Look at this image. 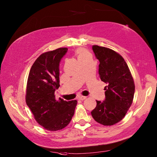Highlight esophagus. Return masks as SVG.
<instances>
[{"label":"esophagus","mask_w":157,"mask_h":157,"mask_svg":"<svg viewBox=\"0 0 157 157\" xmlns=\"http://www.w3.org/2000/svg\"><path fill=\"white\" fill-rule=\"evenodd\" d=\"M86 98V96H79L78 97V99L80 100V101H84V100H85Z\"/></svg>","instance_id":"34e87169"}]
</instances>
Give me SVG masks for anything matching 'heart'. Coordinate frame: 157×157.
I'll list each match as a JSON object with an SVG mask.
<instances>
[{
	"label": "heart",
	"mask_w": 157,
	"mask_h": 157,
	"mask_svg": "<svg viewBox=\"0 0 157 157\" xmlns=\"http://www.w3.org/2000/svg\"><path fill=\"white\" fill-rule=\"evenodd\" d=\"M76 55H78V58L79 59V61H81V60L87 58L88 56H90L89 52L87 51V50L84 48H79L77 50Z\"/></svg>",
	"instance_id": "heart-1"
}]
</instances>
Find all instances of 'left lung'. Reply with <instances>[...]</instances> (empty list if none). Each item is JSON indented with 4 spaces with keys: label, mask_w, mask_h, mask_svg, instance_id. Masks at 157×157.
I'll use <instances>...</instances> for the list:
<instances>
[{
    "label": "left lung",
    "mask_w": 157,
    "mask_h": 157,
    "mask_svg": "<svg viewBox=\"0 0 157 157\" xmlns=\"http://www.w3.org/2000/svg\"><path fill=\"white\" fill-rule=\"evenodd\" d=\"M92 50L100 62V78L108 86L105 88V100L96 101L91 114L100 124L113 125L121 121L132 104L134 81L125 61L118 52L97 45H93Z\"/></svg>",
    "instance_id": "8db88e82"
}]
</instances>
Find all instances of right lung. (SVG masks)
Masks as SVG:
<instances>
[{
	"label": "right lung",
	"instance_id": "1",
	"mask_svg": "<svg viewBox=\"0 0 157 157\" xmlns=\"http://www.w3.org/2000/svg\"><path fill=\"white\" fill-rule=\"evenodd\" d=\"M59 48L42 53L32 65L26 86L25 102L39 125L48 131L67 125L74 115L78 101L55 98L59 86V63L67 51Z\"/></svg>",
	"mask_w": 157,
	"mask_h": 157
}]
</instances>
